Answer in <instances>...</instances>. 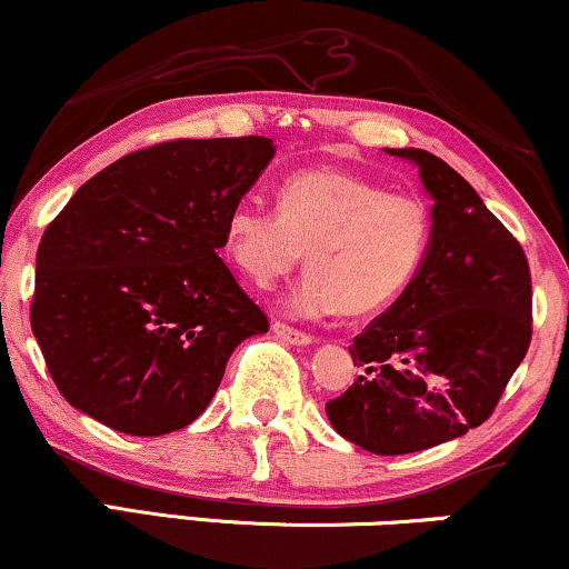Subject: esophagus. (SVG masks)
Returning <instances> with one entry per match:
<instances>
[{
  "mask_svg": "<svg viewBox=\"0 0 569 569\" xmlns=\"http://www.w3.org/2000/svg\"><path fill=\"white\" fill-rule=\"evenodd\" d=\"M271 329H274V333H277L279 339L290 341V345H310V341H313V337H310V333L292 329V326H287V323H282V321L271 323Z\"/></svg>",
  "mask_w": 569,
  "mask_h": 569,
  "instance_id": "1",
  "label": "esophagus"
}]
</instances>
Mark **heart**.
I'll return each instance as SVG.
<instances>
[{
  "mask_svg": "<svg viewBox=\"0 0 569 569\" xmlns=\"http://www.w3.org/2000/svg\"><path fill=\"white\" fill-rule=\"evenodd\" d=\"M432 243V212L415 193L386 191L347 170H300L279 189L277 212L238 204L224 224L230 259L259 287L308 253L310 277L292 308L323 316L383 310L411 284Z\"/></svg>",
  "mask_w": 569,
  "mask_h": 569,
  "instance_id": "1",
  "label": "heart"
}]
</instances>
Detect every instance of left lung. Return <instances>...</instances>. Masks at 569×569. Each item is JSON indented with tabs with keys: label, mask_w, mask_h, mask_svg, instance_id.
I'll return each instance as SVG.
<instances>
[{
	"label": "left lung",
	"mask_w": 569,
	"mask_h": 569,
	"mask_svg": "<svg viewBox=\"0 0 569 569\" xmlns=\"http://www.w3.org/2000/svg\"><path fill=\"white\" fill-rule=\"evenodd\" d=\"M419 168L432 243L399 300L357 333L360 376L326 403L333 430L378 456L417 453L487 422L531 345V269L512 232L448 162Z\"/></svg>",
	"instance_id": "8db88e82"
}]
</instances>
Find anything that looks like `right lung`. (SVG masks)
<instances>
[{
    "mask_svg": "<svg viewBox=\"0 0 569 569\" xmlns=\"http://www.w3.org/2000/svg\"><path fill=\"white\" fill-rule=\"evenodd\" d=\"M267 137L173 139L82 183L36 253L30 326L59 393L111 430L191 425L232 349L269 331L217 251Z\"/></svg>",
    "mask_w": 569,
    "mask_h": 569,
    "instance_id": "right-lung-1",
    "label": "right lung"
}]
</instances>
